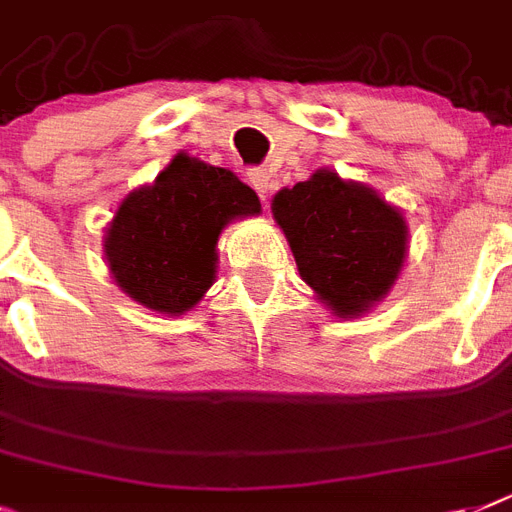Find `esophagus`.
Segmentation results:
<instances>
[{
  "label": "esophagus",
  "instance_id": "obj_1",
  "mask_svg": "<svg viewBox=\"0 0 512 512\" xmlns=\"http://www.w3.org/2000/svg\"><path fill=\"white\" fill-rule=\"evenodd\" d=\"M248 183L253 185V188L259 190V196L266 198V193H269V172L261 170V167H256V170H248Z\"/></svg>",
  "mask_w": 512,
  "mask_h": 512
}]
</instances>
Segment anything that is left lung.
<instances>
[{
  "label": "left lung",
  "instance_id": "left-lung-1",
  "mask_svg": "<svg viewBox=\"0 0 512 512\" xmlns=\"http://www.w3.org/2000/svg\"><path fill=\"white\" fill-rule=\"evenodd\" d=\"M298 274L337 319H358L387 298L408 256V222L366 183L322 167L272 198Z\"/></svg>",
  "mask_w": 512,
  "mask_h": 512
}]
</instances>
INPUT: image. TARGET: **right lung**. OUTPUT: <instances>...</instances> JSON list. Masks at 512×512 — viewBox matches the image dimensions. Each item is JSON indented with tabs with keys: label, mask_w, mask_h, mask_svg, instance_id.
Masks as SVG:
<instances>
[{
	"label": "right lung",
	"mask_w": 512,
	"mask_h": 512,
	"mask_svg": "<svg viewBox=\"0 0 512 512\" xmlns=\"http://www.w3.org/2000/svg\"><path fill=\"white\" fill-rule=\"evenodd\" d=\"M256 214L259 196L235 172L180 151L114 209L101 240L109 274L143 308L183 316L214 285L222 230Z\"/></svg>",
	"instance_id": "add662e5"
}]
</instances>
